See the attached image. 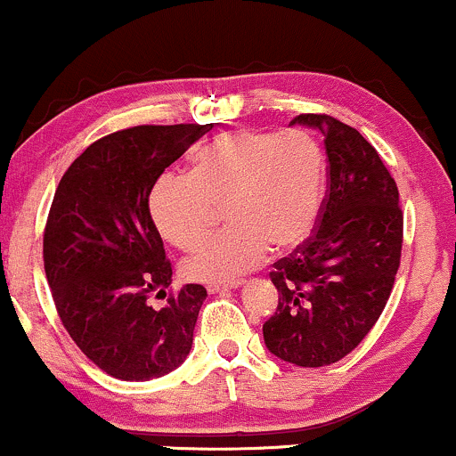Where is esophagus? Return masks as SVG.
I'll return each instance as SVG.
<instances>
[{
  "mask_svg": "<svg viewBox=\"0 0 456 456\" xmlns=\"http://www.w3.org/2000/svg\"><path fill=\"white\" fill-rule=\"evenodd\" d=\"M242 285V281H232V282H214V285H208V291L210 294H221V291L235 289V287Z\"/></svg>",
  "mask_w": 456,
  "mask_h": 456,
  "instance_id": "obj_1",
  "label": "esophagus"
}]
</instances>
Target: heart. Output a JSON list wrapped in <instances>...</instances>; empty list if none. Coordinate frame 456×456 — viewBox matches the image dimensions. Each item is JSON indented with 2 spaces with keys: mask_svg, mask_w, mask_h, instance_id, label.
<instances>
[{
  "mask_svg": "<svg viewBox=\"0 0 456 456\" xmlns=\"http://www.w3.org/2000/svg\"><path fill=\"white\" fill-rule=\"evenodd\" d=\"M323 195V154L302 133L233 130L192 154L186 175H162L150 192V216L177 248L203 240L223 206L229 227L182 261L195 281H232L274 250L305 242Z\"/></svg>",
  "mask_w": 456,
  "mask_h": 456,
  "instance_id": "b5f03b06",
  "label": "heart"
}]
</instances>
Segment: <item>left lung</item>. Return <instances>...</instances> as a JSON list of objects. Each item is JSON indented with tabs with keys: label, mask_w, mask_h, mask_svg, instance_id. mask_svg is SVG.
<instances>
[{
	"label": "left lung",
	"mask_w": 456,
	"mask_h": 456,
	"mask_svg": "<svg viewBox=\"0 0 456 456\" xmlns=\"http://www.w3.org/2000/svg\"><path fill=\"white\" fill-rule=\"evenodd\" d=\"M291 124L317 128L328 154V192L317 227L274 264L276 313L264 341L296 366L345 358L375 326L401 264L403 212L395 177L358 130L322 113Z\"/></svg>",
	"instance_id": "left-lung-1"
}]
</instances>
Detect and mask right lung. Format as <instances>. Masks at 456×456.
<instances>
[{
    "mask_svg": "<svg viewBox=\"0 0 456 456\" xmlns=\"http://www.w3.org/2000/svg\"><path fill=\"white\" fill-rule=\"evenodd\" d=\"M212 124L134 126L94 141L68 167L46 218L43 257L51 294L72 341L98 369L148 381L186 360L208 291L184 285L160 308L171 264L150 216L162 171Z\"/></svg>",
    "mask_w": 456,
    "mask_h": 456,
    "instance_id": "add662e5",
    "label": "right lung"
}]
</instances>
